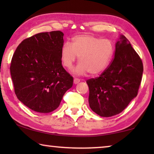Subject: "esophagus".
<instances>
[{
    "label": "esophagus",
    "instance_id": "34e87169",
    "mask_svg": "<svg viewBox=\"0 0 154 154\" xmlns=\"http://www.w3.org/2000/svg\"><path fill=\"white\" fill-rule=\"evenodd\" d=\"M80 82V79H78V78H75L74 80H73V83L75 84H77V83H79Z\"/></svg>",
    "mask_w": 154,
    "mask_h": 154
}]
</instances>
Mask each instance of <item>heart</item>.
Wrapping results in <instances>:
<instances>
[{
  "instance_id": "obj_1",
  "label": "heart",
  "mask_w": 154,
  "mask_h": 154,
  "mask_svg": "<svg viewBox=\"0 0 154 154\" xmlns=\"http://www.w3.org/2000/svg\"><path fill=\"white\" fill-rule=\"evenodd\" d=\"M114 50L110 40L90 35H78L72 38L71 45L66 43L62 47L60 59L62 65L71 70L78 57L80 63L74 70L75 74L83 75L89 72L91 75H97L108 67Z\"/></svg>"
}]
</instances>
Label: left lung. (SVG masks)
Returning a JSON list of instances; mask_svg holds the SVG:
<instances>
[{
	"mask_svg": "<svg viewBox=\"0 0 154 154\" xmlns=\"http://www.w3.org/2000/svg\"><path fill=\"white\" fill-rule=\"evenodd\" d=\"M143 72L141 59L128 40L120 35L109 66L100 77L86 82L92 110L106 118L120 113L137 96Z\"/></svg>",
	"mask_w": 154,
	"mask_h": 154,
	"instance_id": "8db88e82",
	"label": "left lung"
}]
</instances>
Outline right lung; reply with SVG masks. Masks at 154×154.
<instances>
[{
  "label": "right lung",
  "instance_id": "obj_1",
  "mask_svg": "<svg viewBox=\"0 0 154 154\" xmlns=\"http://www.w3.org/2000/svg\"><path fill=\"white\" fill-rule=\"evenodd\" d=\"M63 36L59 30L36 34L22 41L12 57L10 72L15 93L32 111H54L73 84V78L62 65Z\"/></svg>",
  "mask_w": 154,
  "mask_h": 154
}]
</instances>
